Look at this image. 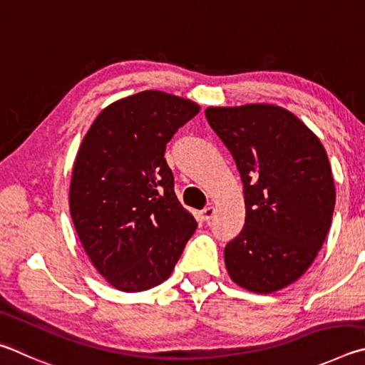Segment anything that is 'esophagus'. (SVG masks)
Returning a JSON list of instances; mask_svg holds the SVG:
<instances>
[{
    "label": "esophagus",
    "mask_w": 365,
    "mask_h": 365,
    "mask_svg": "<svg viewBox=\"0 0 365 365\" xmlns=\"http://www.w3.org/2000/svg\"><path fill=\"white\" fill-rule=\"evenodd\" d=\"M200 216H202V220L203 221H210L215 216V207H207V208H203L202 212H200Z\"/></svg>",
    "instance_id": "esophagus-1"
}]
</instances>
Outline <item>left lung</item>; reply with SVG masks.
I'll list each match as a JSON object with an SVG mask.
<instances>
[{
	"instance_id": "left-lung-1",
	"label": "left lung",
	"mask_w": 365,
	"mask_h": 365,
	"mask_svg": "<svg viewBox=\"0 0 365 365\" xmlns=\"http://www.w3.org/2000/svg\"><path fill=\"white\" fill-rule=\"evenodd\" d=\"M244 184L245 225L225 248L235 284L272 293L298 280L327 237L335 184L321 140L282 107H208Z\"/></svg>"
}]
</instances>
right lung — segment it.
<instances>
[{
    "instance_id": "add662e5",
    "label": "right lung",
    "mask_w": 365,
    "mask_h": 365,
    "mask_svg": "<svg viewBox=\"0 0 365 365\" xmlns=\"http://www.w3.org/2000/svg\"><path fill=\"white\" fill-rule=\"evenodd\" d=\"M189 99L143 91L113 102L76 153L70 215L83 248L117 290L162 284L197 229L175 194L168 140L199 113Z\"/></svg>"
}]
</instances>
